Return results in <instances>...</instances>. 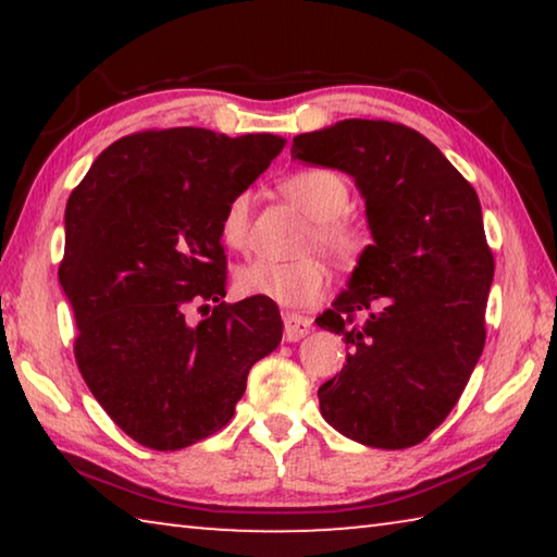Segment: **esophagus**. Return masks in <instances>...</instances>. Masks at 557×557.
I'll return each mask as SVG.
<instances>
[{
    "label": "esophagus",
    "mask_w": 557,
    "mask_h": 557,
    "mask_svg": "<svg viewBox=\"0 0 557 557\" xmlns=\"http://www.w3.org/2000/svg\"><path fill=\"white\" fill-rule=\"evenodd\" d=\"M282 319H285V338H287V342H299V338H305L309 334V329H312V319L305 317V314L287 312Z\"/></svg>",
    "instance_id": "1"
}]
</instances>
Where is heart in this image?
<instances>
[{
	"label": "heart",
	"mask_w": 557,
	"mask_h": 557,
	"mask_svg": "<svg viewBox=\"0 0 557 557\" xmlns=\"http://www.w3.org/2000/svg\"><path fill=\"white\" fill-rule=\"evenodd\" d=\"M282 194L295 201L309 219L307 248H319L342 270H354L363 260L369 238L348 219L351 188L346 178L326 166H305L282 178ZM221 240L231 250L250 245V196L238 194L225 203L219 221ZM235 285L245 297H262L280 307H312L326 295L332 277L317 256L289 262L250 260L235 275Z\"/></svg>",
	"instance_id": "1"
}]
</instances>
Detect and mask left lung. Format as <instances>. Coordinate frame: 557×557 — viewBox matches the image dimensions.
<instances>
[{"label": "left lung", "instance_id": "8db88e82", "mask_svg": "<svg viewBox=\"0 0 557 557\" xmlns=\"http://www.w3.org/2000/svg\"><path fill=\"white\" fill-rule=\"evenodd\" d=\"M292 157L351 174L373 233L348 289L317 317L348 346L319 410L366 447L420 445L457 405L486 342L494 256L474 186L428 137L388 120L305 132Z\"/></svg>", "mask_w": 557, "mask_h": 557}]
</instances>
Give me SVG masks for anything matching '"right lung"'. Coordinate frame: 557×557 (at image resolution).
<instances>
[{
    "mask_svg": "<svg viewBox=\"0 0 557 557\" xmlns=\"http://www.w3.org/2000/svg\"><path fill=\"white\" fill-rule=\"evenodd\" d=\"M282 147L275 135L143 129L112 143L73 188L59 280L75 363L139 445L174 451L228 425L252 363L280 344L275 301H223L219 221ZM191 306L201 323L187 319Z\"/></svg>",
    "mask_w": 557,
    "mask_h": 557,
    "instance_id": "1",
    "label": "right lung"
}]
</instances>
